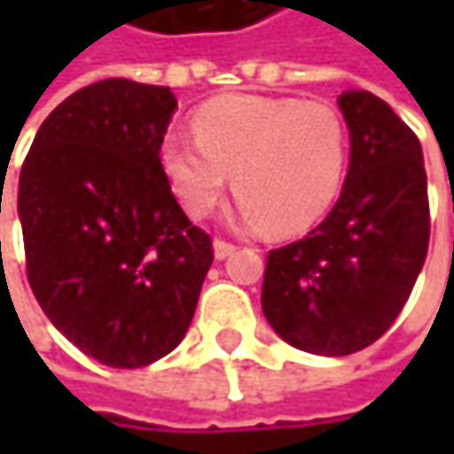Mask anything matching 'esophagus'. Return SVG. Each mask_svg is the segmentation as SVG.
<instances>
[{"label": "esophagus", "mask_w": 454, "mask_h": 454, "mask_svg": "<svg viewBox=\"0 0 454 454\" xmlns=\"http://www.w3.org/2000/svg\"><path fill=\"white\" fill-rule=\"evenodd\" d=\"M213 249H215V257L223 260V257L236 252V244H233V241H226V239H215V241H213Z\"/></svg>", "instance_id": "1"}]
</instances>
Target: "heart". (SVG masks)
<instances>
[{
    "label": "heart",
    "mask_w": 454,
    "mask_h": 454,
    "mask_svg": "<svg viewBox=\"0 0 454 454\" xmlns=\"http://www.w3.org/2000/svg\"><path fill=\"white\" fill-rule=\"evenodd\" d=\"M194 141L168 137L160 168L189 218H207L228 176L239 223L294 236L320 223L347 178L349 131L328 102L226 94L194 113Z\"/></svg>",
    "instance_id": "1"
}]
</instances>
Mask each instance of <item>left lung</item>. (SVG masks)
<instances>
[{"instance_id": "1", "label": "left lung", "mask_w": 454, "mask_h": 454, "mask_svg": "<svg viewBox=\"0 0 454 454\" xmlns=\"http://www.w3.org/2000/svg\"><path fill=\"white\" fill-rule=\"evenodd\" d=\"M349 170L325 221L270 249L262 313L297 349L341 357L397 320L428 252V192L420 141L371 91L339 97Z\"/></svg>"}]
</instances>
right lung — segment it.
I'll return each instance as SVG.
<instances>
[{
	"instance_id": "add662e5",
	"label": "right lung",
	"mask_w": 454,
	"mask_h": 454,
	"mask_svg": "<svg viewBox=\"0 0 454 454\" xmlns=\"http://www.w3.org/2000/svg\"><path fill=\"white\" fill-rule=\"evenodd\" d=\"M176 107L168 86H83L51 110L20 168L28 284L57 331L110 368L173 352L213 265V239L160 168Z\"/></svg>"
}]
</instances>
